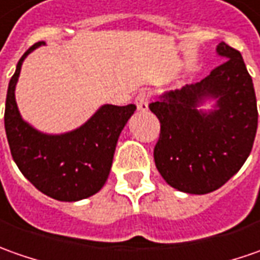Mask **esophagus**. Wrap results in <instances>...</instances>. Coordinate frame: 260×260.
Wrapping results in <instances>:
<instances>
[{
    "instance_id": "1",
    "label": "esophagus",
    "mask_w": 260,
    "mask_h": 260,
    "mask_svg": "<svg viewBox=\"0 0 260 260\" xmlns=\"http://www.w3.org/2000/svg\"><path fill=\"white\" fill-rule=\"evenodd\" d=\"M135 103H137V108H138L139 112H147L148 103H149V98H148L147 92H139L137 99H135Z\"/></svg>"
}]
</instances>
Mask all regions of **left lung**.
Instances as JSON below:
<instances>
[{
	"label": "left lung",
	"instance_id": "1",
	"mask_svg": "<svg viewBox=\"0 0 260 260\" xmlns=\"http://www.w3.org/2000/svg\"><path fill=\"white\" fill-rule=\"evenodd\" d=\"M216 53L223 63L202 82L149 105L161 123L157 170L167 184L188 194L214 191L236 174L257 129L255 89L242 54L224 41ZM210 102V110L201 108Z\"/></svg>",
	"mask_w": 260,
	"mask_h": 260
}]
</instances>
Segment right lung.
I'll return each instance as SVG.
<instances>
[{
    "label": "right lung",
    "instance_id": "add662e5",
    "mask_svg": "<svg viewBox=\"0 0 260 260\" xmlns=\"http://www.w3.org/2000/svg\"><path fill=\"white\" fill-rule=\"evenodd\" d=\"M46 46L36 43L20 58L5 101V134L17 167L30 183L58 202H79L102 188L112 167L116 144L137 106L102 105L76 129L46 134L24 121L15 86L25 57Z\"/></svg>",
    "mask_w": 260,
    "mask_h": 260
}]
</instances>
